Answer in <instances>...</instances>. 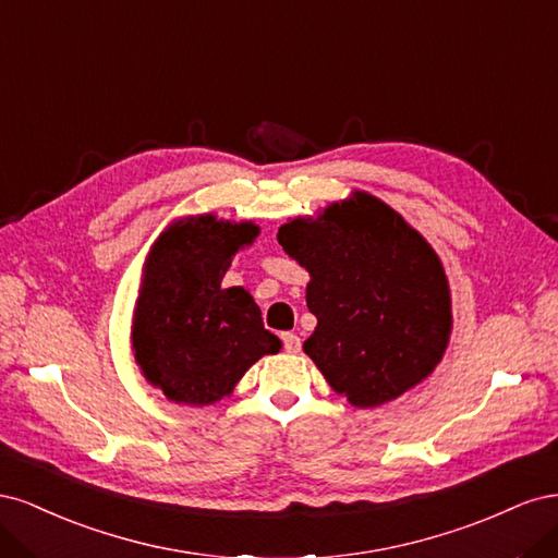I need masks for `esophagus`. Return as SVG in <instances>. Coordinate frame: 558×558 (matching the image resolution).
<instances>
[{
    "label": "esophagus",
    "instance_id": "obj_1",
    "mask_svg": "<svg viewBox=\"0 0 558 558\" xmlns=\"http://www.w3.org/2000/svg\"><path fill=\"white\" fill-rule=\"evenodd\" d=\"M281 340H283V349L289 351V353H298V351L302 349L300 337H298V335H293V332H283V335H281Z\"/></svg>",
    "mask_w": 558,
    "mask_h": 558
}]
</instances>
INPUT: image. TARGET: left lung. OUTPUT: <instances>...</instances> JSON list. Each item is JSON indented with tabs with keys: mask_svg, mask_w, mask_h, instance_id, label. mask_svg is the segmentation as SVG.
<instances>
[{
	"mask_svg": "<svg viewBox=\"0 0 558 558\" xmlns=\"http://www.w3.org/2000/svg\"><path fill=\"white\" fill-rule=\"evenodd\" d=\"M279 244L312 275L316 330L302 344L356 408L402 396L440 363L451 298L437 253L381 199L356 193L279 228Z\"/></svg>",
	"mask_w": 558,
	"mask_h": 558,
	"instance_id": "1",
	"label": "left lung"
}]
</instances>
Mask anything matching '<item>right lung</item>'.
I'll return each mask as SVG.
<instances>
[{
    "label": "right lung",
    "mask_w": 558,
    "mask_h": 558,
    "mask_svg": "<svg viewBox=\"0 0 558 558\" xmlns=\"http://www.w3.org/2000/svg\"><path fill=\"white\" fill-rule=\"evenodd\" d=\"M258 234L253 223L197 216L156 242L134 310L132 349L144 377L185 404L226 398L265 353L281 349L253 298L221 281L230 260Z\"/></svg>",
    "instance_id": "right-lung-1"
}]
</instances>
